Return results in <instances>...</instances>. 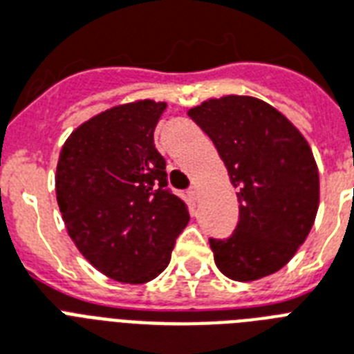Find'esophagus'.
I'll use <instances>...</instances> for the list:
<instances>
[{"instance_id": "esophagus-1", "label": "esophagus", "mask_w": 354, "mask_h": 354, "mask_svg": "<svg viewBox=\"0 0 354 354\" xmlns=\"http://www.w3.org/2000/svg\"><path fill=\"white\" fill-rule=\"evenodd\" d=\"M187 194H189V198L193 200V202H196V200L200 198V191H198V187H196V185H193V187L189 189Z\"/></svg>"}]
</instances>
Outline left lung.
<instances>
[{
    "label": "left lung",
    "instance_id": "left-lung-1",
    "mask_svg": "<svg viewBox=\"0 0 354 354\" xmlns=\"http://www.w3.org/2000/svg\"><path fill=\"white\" fill-rule=\"evenodd\" d=\"M224 161L239 200L226 241L209 239L215 264L233 281L275 274L313 230L319 174L303 133L268 102L248 95L209 99L189 110Z\"/></svg>",
    "mask_w": 354,
    "mask_h": 354
}]
</instances>
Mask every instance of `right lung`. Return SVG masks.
I'll return each mask as SVG.
<instances>
[{
	"mask_svg": "<svg viewBox=\"0 0 354 354\" xmlns=\"http://www.w3.org/2000/svg\"><path fill=\"white\" fill-rule=\"evenodd\" d=\"M165 108L145 99L97 113L71 132L58 158L55 187L66 230L86 261L119 283L158 277L189 222L154 147Z\"/></svg>",
	"mask_w": 354,
	"mask_h": 354,
	"instance_id": "add662e5",
	"label": "right lung"
}]
</instances>
